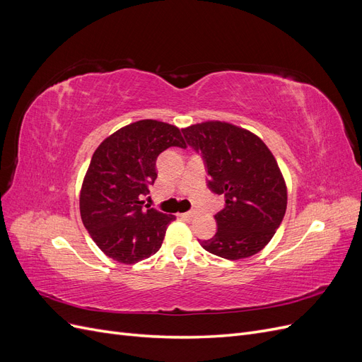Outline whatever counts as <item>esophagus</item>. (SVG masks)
<instances>
[{
    "instance_id": "obj_1",
    "label": "esophagus",
    "mask_w": 362,
    "mask_h": 362,
    "mask_svg": "<svg viewBox=\"0 0 362 362\" xmlns=\"http://www.w3.org/2000/svg\"><path fill=\"white\" fill-rule=\"evenodd\" d=\"M180 216L187 217V218H193V217L196 216V211H187V213H182V214H180Z\"/></svg>"
}]
</instances>
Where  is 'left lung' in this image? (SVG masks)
<instances>
[{"instance_id": "8db88e82", "label": "left lung", "mask_w": 362, "mask_h": 362, "mask_svg": "<svg viewBox=\"0 0 362 362\" xmlns=\"http://www.w3.org/2000/svg\"><path fill=\"white\" fill-rule=\"evenodd\" d=\"M182 133L205 160L208 187L225 194L214 216L217 233L201 246L234 261L258 254L287 210V185L276 158L257 134L222 120L194 124Z\"/></svg>"}]
</instances>
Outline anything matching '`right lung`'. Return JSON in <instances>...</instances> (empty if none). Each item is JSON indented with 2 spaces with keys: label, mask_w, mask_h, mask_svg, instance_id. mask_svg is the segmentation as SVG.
Listing matches in <instances>:
<instances>
[{
  "label": "right lung",
  "mask_w": 362,
  "mask_h": 362,
  "mask_svg": "<svg viewBox=\"0 0 362 362\" xmlns=\"http://www.w3.org/2000/svg\"><path fill=\"white\" fill-rule=\"evenodd\" d=\"M185 148L181 129L154 119L122 127L93 152L81 192V221L96 246L117 262L134 264L161 247L173 214L141 201L157 178V157Z\"/></svg>",
  "instance_id": "obj_1"
}]
</instances>
